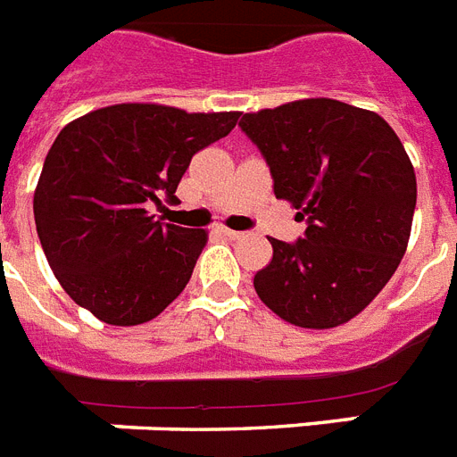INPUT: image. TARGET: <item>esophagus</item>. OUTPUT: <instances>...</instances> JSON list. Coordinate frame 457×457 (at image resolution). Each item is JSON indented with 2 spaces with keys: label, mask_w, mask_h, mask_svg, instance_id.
<instances>
[{
  "label": "esophagus",
  "mask_w": 457,
  "mask_h": 457,
  "mask_svg": "<svg viewBox=\"0 0 457 457\" xmlns=\"http://www.w3.org/2000/svg\"><path fill=\"white\" fill-rule=\"evenodd\" d=\"M217 231L221 233V236H226V238H231V240H236V238H240V236H243V233H238V231H231V228H226V226H219Z\"/></svg>",
  "instance_id": "34e87169"
}]
</instances>
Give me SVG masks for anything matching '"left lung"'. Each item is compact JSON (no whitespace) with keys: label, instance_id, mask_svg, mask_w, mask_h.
Returning a JSON list of instances; mask_svg holds the SVG:
<instances>
[{"label":"left lung","instance_id":"8db88e82","mask_svg":"<svg viewBox=\"0 0 457 457\" xmlns=\"http://www.w3.org/2000/svg\"><path fill=\"white\" fill-rule=\"evenodd\" d=\"M240 129L264 155L276 198L306 221L304 238H271L259 299L299 328L352 320L406 252L418 184L403 144L378 112L332 98L245 112Z\"/></svg>","mask_w":457,"mask_h":457}]
</instances>
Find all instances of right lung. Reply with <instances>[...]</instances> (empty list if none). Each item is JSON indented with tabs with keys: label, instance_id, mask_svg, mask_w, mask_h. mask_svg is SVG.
Here are the masks:
<instances>
[{
	"label": "right lung",
	"instance_id": "obj_1",
	"mask_svg": "<svg viewBox=\"0 0 457 457\" xmlns=\"http://www.w3.org/2000/svg\"><path fill=\"white\" fill-rule=\"evenodd\" d=\"M238 115L120 104L61 129L32 210L46 262L75 304L111 326H138L181 295L207 233L165 224L145 207L174 205L193 155L224 138Z\"/></svg>",
	"mask_w": 457,
	"mask_h": 457
}]
</instances>
